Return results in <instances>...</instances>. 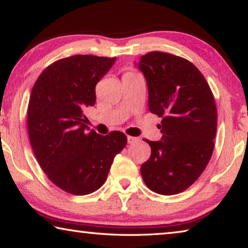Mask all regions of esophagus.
Listing matches in <instances>:
<instances>
[{
  "label": "esophagus",
  "mask_w": 248,
  "mask_h": 248,
  "mask_svg": "<svg viewBox=\"0 0 248 248\" xmlns=\"http://www.w3.org/2000/svg\"><path fill=\"white\" fill-rule=\"evenodd\" d=\"M127 139H128V143H129V144H133V143H136V142L140 141L139 138H136V137H130V136H128Z\"/></svg>",
  "instance_id": "1"
}]
</instances>
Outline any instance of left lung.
<instances>
[{
    "label": "left lung",
    "mask_w": 248,
    "mask_h": 248,
    "mask_svg": "<svg viewBox=\"0 0 248 248\" xmlns=\"http://www.w3.org/2000/svg\"><path fill=\"white\" fill-rule=\"evenodd\" d=\"M138 68L149 90V109L162 117V139L144 140L151 156L141 175L151 190L176 195L202 174L213 152L217 107L208 82L186 59L152 51L142 56Z\"/></svg>",
    "instance_id": "1"
}]
</instances>
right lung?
Listing matches in <instances>:
<instances>
[{
  "mask_svg": "<svg viewBox=\"0 0 248 248\" xmlns=\"http://www.w3.org/2000/svg\"><path fill=\"white\" fill-rule=\"evenodd\" d=\"M115 61L90 54L60 59L33 84L27 110L31 148L48 178L69 194L89 195L102 187L127 144L123 132L102 136L87 132L84 124V110L96 102V84Z\"/></svg>",
  "mask_w": 248,
  "mask_h": 248,
  "instance_id": "add662e5",
  "label": "right lung"
}]
</instances>
